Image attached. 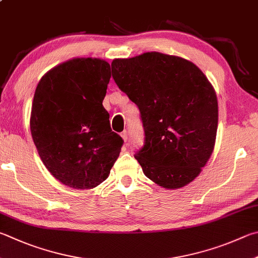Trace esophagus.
<instances>
[{
  "label": "esophagus",
  "instance_id": "obj_1",
  "mask_svg": "<svg viewBox=\"0 0 258 258\" xmlns=\"http://www.w3.org/2000/svg\"><path fill=\"white\" fill-rule=\"evenodd\" d=\"M120 137H121V139L124 140V142H125V143L127 142L128 135H127V132H126V131H124V132H121V133H120Z\"/></svg>",
  "mask_w": 258,
  "mask_h": 258
}]
</instances>
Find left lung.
I'll use <instances>...</instances> for the list:
<instances>
[{"label": "left lung", "instance_id": "1", "mask_svg": "<svg viewBox=\"0 0 258 258\" xmlns=\"http://www.w3.org/2000/svg\"><path fill=\"white\" fill-rule=\"evenodd\" d=\"M117 86L139 107L144 145L135 153L144 175L177 189L193 181L213 152L218 100L194 63L158 51L116 58Z\"/></svg>", "mask_w": 258, "mask_h": 258}]
</instances>
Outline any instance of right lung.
<instances>
[{"instance_id":"obj_1","label":"right lung","mask_w":258,"mask_h":258,"mask_svg":"<svg viewBox=\"0 0 258 258\" xmlns=\"http://www.w3.org/2000/svg\"><path fill=\"white\" fill-rule=\"evenodd\" d=\"M110 77L106 60L74 58L51 69L36 88L32 140L50 174L72 188L101 184L124 143L102 106Z\"/></svg>"}]
</instances>
